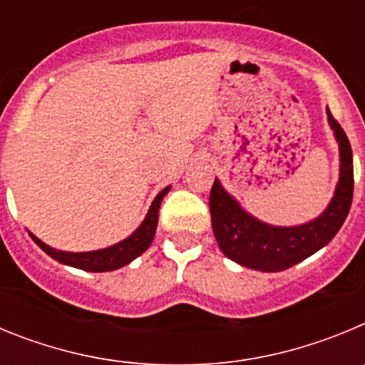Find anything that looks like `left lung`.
Instances as JSON below:
<instances>
[{"mask_svg":"<svg viewBox=\"0 0 365 365\" xmlns=\"http://www.w3.org/2000/svg\"><path fill=\"white\" fill-rule=\"evenodd\" d=\"M327 117L340 144V182L327 210L302 227H270L241 210L215 179L210 190L212 228L225 256L248 269L279 272L307 259L336 235L353 202V151L346 131L329 109Z\"/></svg>","mask_w":365,"mask_h":365,"instance_id":"obj_1","label":"left lung"}]
</instances>
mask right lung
<instances>
[{
    "label": "right lung",
    "mask_w": 365,
    "mask_h": 365,
    "mask_svg": "<svg viewBox=\"0 0 365 365\" xmlns=\"http://www.w3.org/2000/svg\"><path fill=\"white\" fill-rule=\"evenodd\" d=\"M168 190L170 188H164L163 192L153 199V202H151L150 206V212H148L143 225H140L128 240L113 245V247L109 248H104V250H95V252H62V250H54V248L41 243L36 235L31 234V237L43 252H47L53 259L60 261L63 265L76 267V269L89 270V272L117 270L120 269V267L131 263V261H133L135 257L140 256L144 250H148V247H150L151 241H153L155 237V230H157L160 201H163V197L168 193Z\"/></svg>",
    "instance_id": "right-lung-1"
}]
</instances>
